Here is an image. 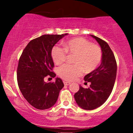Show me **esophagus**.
Here are the masks:
<instances>
[{
    "label": "esophagus",
    "mask_w": 133,
    "mask_h": 133,
    "mask_svg": "<svg viewBox=\"0 0 133 133\" xmlns=\"http://www.w3.org/2000/svg\"><path fill=\"white\" fill-rule=\"evenodd\" d=\"M70 82H66V81H64V84L65 85V86H69V85L70 84Z\"/></svg>",
    "instance_id": "esophagus-1"
}]
</instances>
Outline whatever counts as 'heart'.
<instances>
[{"label": "heart", "instance_id": "b5f03b06", "mask_svg": "<svg viewBox=\"0 0 133 133\" xmlns=\"http://www.w3.org/2000/svg\"><path fill=\"white\" fill-rule=\"evenodd\" d=\"M64 50L59 45H55L52 49L51 56L54 63L61 64L65 61L67 52L75 54V64H65L60 67L58 73L62 79L74 81L85 72L94 71L101 61L102 51L100 47L92 44L83 37L69 39L64 43Z\"/></svg>", "mask_w": 133, "mask_h": 133}]
</instances>
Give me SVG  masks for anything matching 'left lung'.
<instances>
[{
    "instance_id": "obj_1",
    "label": "left lung",
    "mask_w": 133,
    "mask_h": 133,
    "mask_svg": "<svg viewBox=\"0 0 133 133\" xmlns=\"http://www.w3.org/2000/svg\"><path fill=\"white\" fill-rule=\"evenodd\" d=\"M99 44L102 51V61L99 66L85 76L84 81L91 82L89 88L79 86L74 94L76 103L86 110H92L106 102L115 82L117 64L115 57L108 44L100 38L90 35Z\"/></svg>"
}]
</instances>
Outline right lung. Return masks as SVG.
Returning a JSON list of instances; mask_svg holds the SVG:
<instances>
[{
    "instance_id": "add662e5",
    "label": "right lung",
    "mask_w": 133,
    "mask_h": 133,
    "mask_svg": "<svg viewBox=\"0 0 133 133\" xmlns=\"http://www.w3.org/2000/svg\"><path fill=\"white\" fill-rule=\"evenodd\" d=\"M68 34H45L30 41L23 51L18 64V86L24 98L31 106L41 110L52 107L57 102L64 83L59 77L56 81H44L54 77V62L51 52L54 45Z\"/></svg>"
}]
</instances>
